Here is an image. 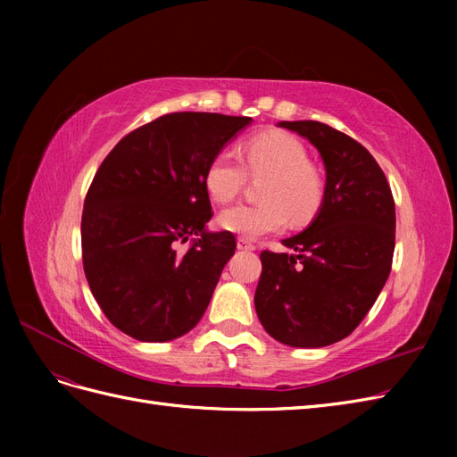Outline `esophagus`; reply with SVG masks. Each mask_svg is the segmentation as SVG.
Here are the masks:
<instances>
[{"instance_id":"1","label":"esophagus","mask_w":457,"mask_h":457,"mask_svg":"<svg viewBox=\"0 0 457 457\" xmlns=\"http://www.w3.org/2000/svg\"><path fill=\"white\" fill-rule=\"evenodd\" d=\"M255 244L250 238H238V250H245V252H253Z\"/></svg>"}]
</instances>
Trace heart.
Here are the masks:
<instances>
[{
	"label": "heart",
	"instance_id": "heart-1",
	"mask_svg": "<svg viewBox=\"0 0 457 457\" xmlns=\"http://www.w3.org/2000/svg\"><path fill=\"white\" fill-rule=\"evenodd\" d=\"M245 168L253 177H269L261 200L265 204H238L219 215V227L242 238H257L294 223H305L322 204L324 181L309 163V152L294 135L265 131L244 143ZM245 168L237 156L223 150L207 163L204 187L213 202L227 204L245 185Z\"/></svg>",
	"mask_w": 457,
	"mask_h": 457
}]
</instances>
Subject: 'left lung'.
Segmentation results:
<instances>
[{
  "mask_svg": "<svg viewBox=\"0 0 457 457\" xmlns=\"http://www.w3.org/2000/svg\"><path fill=\"white\" fill-rule=\"evenodd\" d=\"M320 152L322 205L312 223L282 240L294 253H261L255 311L262 328L289 347H328L362 322L395 252V200L370 152L320 121H280Z\"/></svg>",
  "mask_w": 457,
  "mask_h": 457,
  "instance_id": "1",
  "label": "left lung"
}]
</instances>
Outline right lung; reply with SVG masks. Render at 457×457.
<instances>
[{
  "label": "right lung",
  "instance_id": "1",
  "mask_svg": "<svg viewBox=\"0 0 457 457\" xmlns=\"http://www.w3.org/2000/svg\"><path fill=\"white\" fill-rule=\"evenodd\" d=\"M250 123L165 114L123 137L96 170L81 215V257L93 297L123 334L163 343L200 322L237 250L232 232L205 228L213 213L204 171ZM188 237L181 254L176 247Z\"/></svg>",
  "mask_w": 457,
  "mask_h": 457
}]
</instances>
